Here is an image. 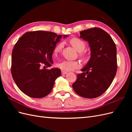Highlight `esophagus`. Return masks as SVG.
<instances>
[{
  "label": "esophagus",
  "instance_id": "esophagus-1",
  "mask_svg": "<svg viewBox=\"0 0 132 132\" xmlns=\"http://www.w3.org/2000/svg\"><path fill=\"white\" fill-rule=\"evenodd\" d=\"M67 73V71H64V70H62V75H65Z\"/></svg>",
  "mask_w": 132,
  "mask_h": 132
}]
</instances>
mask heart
Returning <instances> with one entry per match:
<instances>
[{"label": "heart", "instance_id": "b5f03b06", "mask_svg": "<svg viewBox=\"0 0 132 132\" xmlns=\"http://www.w3.org/2000/svg\"><path fill=\"white\" fill-rule=\"evenodd\" d=\"M70 43L74 48L78 52H82L85 48V43L81 39L78 38H72L70 40ZM64 43L63 42L58 43L55 46L53 53L54 54H57L61 52L63 48ZM82 58H85L86 55L85 53H82L80 54ZM57 67L64 71H71L75 69L79 68L81 67V64L78 61H63L59 63Z\"/></svg>", "mask_w": 132, "mask_h": 132}]
</instances>
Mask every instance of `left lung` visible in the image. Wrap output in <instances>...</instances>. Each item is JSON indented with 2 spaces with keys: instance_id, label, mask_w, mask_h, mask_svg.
<instances>
[{
  "instance_id": "1",
  "label": "left lung",
  "mask_w": 132,
  "mask_h": 132,
  "mask_svg": "<svg viewBox=\"0 0 132 132\" xmlns=\"http://www.w3.org/2000/svg\"><path fill=\"white\" fill-rule=\"evenodd\" d=\"M80 35V38L88 41L91 58L72 86L81 97L96 98L107 90L116 74V46L110 35L100 28L83 30Z\"/></svg>"
}]
</instances>
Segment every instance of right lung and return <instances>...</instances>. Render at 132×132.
<instances>
[{
	"label": "right lung",
	"instance_id": "obj_1",
	"mask_svg": "<svg viewBox=\"0 0 132 132\" xmlns=\"http://www.w3.org/2000/svg\"><path fill=\"white\" fill-rule=\"evenodd\" d=\"M62 35L52 32H27L16 43L12 52L11 75L22 93L33 98H42L52 90L61 71L58 68L42 69L53 63L52 54ZM67 35H64L66 38Z\"/></svg>",
	"mask_w": 132,
	"mask_h": 132
}]
</instances>
